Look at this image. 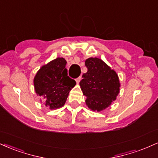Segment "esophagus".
Instances as JSON below:
<instances>
[{
    "instance_id": "obj_1",
    "label": "esophagus",
    "mask_w": 158,
    "mask_h": 158,
    "mask_svg": "<svg viewBox=\"0 0 158 158\" xmlns=\"http://www.w3.org/2000/svg\"><path fill=\"white\" fill-rule=\"evenodd\" d=\"M81 77H79V78H77V79H76V81H77V84H79V81H81Z\"/></svg>"
}]
</instances>
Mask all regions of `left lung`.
<instances>
[{"instance_id": "obj_1", "label": "left lung", "mask_w": 158, "mask_h": 158, "mask_svg": "<svg viewBox=\"0 0 158 158\" xmlns=\"http://www.w3.org/2000/svg\"><path fill=\"white\" fill-rule=\"evenodd\" d=\"M87 73L82 75L79 85L85 97L87 106L93 111H102L116 100L119 94L118 75L99 58L85 60Z\"/></svg>"}]
</instances>
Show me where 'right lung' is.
Returning <instances> with one entry per match:
<instances>
[{
  "label": "right lung",
  "mask_w": 158,
  "mask_h": 158,
  "mask_svg": "<svg viewBox=\"0 0 158 158\" xmlns=\"http://www.w3.org/2000/svg\"><path fill=\"white\" fill-rule=\"evenodd\" d=\"M66 64L64 58L58 57L41 66L34 77L35 93L43 98L40 101L50 110L64 106L76 85L75 80L68 77Z\"/></svg>",
  "instance_id": "obj_1"
}]
</instances>
